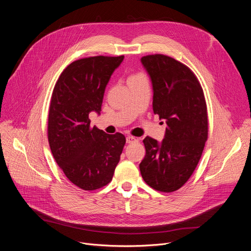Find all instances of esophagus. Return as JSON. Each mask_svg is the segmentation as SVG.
Masks as SVG:
<instances>
[{"label": "esophagus", "instance_id": "34e87169", "mask_svg": "<svg viewBox=\"0 0 251 251\" xmlns=\"http://www.w3.org/2000/svg\"><path fill=\"white\" fill-rule=\"evenodd\" d=\"M134 142H137V139L135 137L130 136V135L126 136V143L129 144V143H134Z\"/></svg>", "mask_w": 251, "mask_h": 251}]
</instances>
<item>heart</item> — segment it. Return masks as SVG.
Segmentation results:
<instances>
[{
	"label": "heart",
	"instance_id": "heart-1",
	"mask_svg": "<svg viewBox=\"0 0 251 251\" xmlns=\"http://www.w3.org/2000/svg\"><path fill=\"white\" fill-rule=\"evenodd\" d=\"M140 76H142L141 75H132V76H130L129 78H136V77H140Z\"/></svg>",
	"mask_w": 251,
	"mask_h": 251
}]
</instances>
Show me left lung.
<instances>
[{"instance_id":"left-lung-1","label":"left lung","mask_w":251,"mask_h":251,"mask_svg":"<svg viewBox=\"0 0 251 251\" xmlns=\"http://www.w3.org/2000/svg\"><path fill=\"white\" fill-rule=\"evenodd\" d=\"M141 63L152 80L153 112L167 127L161 143L143 139L146 154L140 173L153 189L173 192L193 174L208 138L204 92L194 73L169 56L147 55Z\"/></svg>"}]
</instances>
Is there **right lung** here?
Segmentation results:
<instances>
[{
    "label": "right lung",
    "mask_w": 251,
    "mask_h": 251,
    "mask_svg": "<svg viewBox=\"0 0 251 251\" xmlns=\"http://www.w3.org/2000/svg\"><path fill=\"white\" fill-rule=\"evenodd\" d=\"M124 56H96L70 64L51 97L48 140L66 176L83 190H95L113 178L126 144L124 134H107L90 126L89 113L100 114L104 92Z\"/></svg>",
    "instance_id": "right-lung-1"
}]
</instances>
